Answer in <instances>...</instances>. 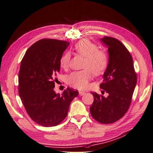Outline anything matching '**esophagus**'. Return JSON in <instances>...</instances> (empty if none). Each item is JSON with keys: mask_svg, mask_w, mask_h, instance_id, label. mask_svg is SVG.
I'll return each mask as SVG.
<instances>
[{"mask_svg": "<svg viewBox=\"0 0 153 153\" xmlns=\"http://www.w3.org/2000/svg\"><path fill=\"white\" fill-rule=\"evenodd\" d=\"M85 94V92H84V91H79V94H80V96H83V95H84Z\"/></svg>", "mask_w": 153, "mask_h": 153, "instance_id": "esophagus-1", "label": "esophagus"}]
</instances>
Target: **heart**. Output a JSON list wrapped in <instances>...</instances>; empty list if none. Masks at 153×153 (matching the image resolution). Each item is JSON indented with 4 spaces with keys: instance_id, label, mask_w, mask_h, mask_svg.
I'll return each instance as SVG.
<instances>
[{
    "instance_id": "b5f03b06",
    "label": "heart",
    "mask_w": 153,
    "mask_h": 153,
    "mask_svg": "<svg viewBox=\"0 0 153 153\" xmlns=\"http://www.w3.org/2000/svg\"><path fill=\"white\" fill-rule=\"evenodd\" d=\"M74 50L85 57L83 65L85 69L71 73L68 76V83L76 89H85L92 78V71L95 75H101L105 71L108 65V56L103 50L98 49L96 44L86 39L76 43ZM70 58V53L66 52L60 59V65L63 69L68 68Z\"/></svg>"
}]
</instances>
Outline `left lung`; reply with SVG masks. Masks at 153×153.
<instances>
[{
    "label": "left lung",
    "instance_id": "1",
    "mask_svg": "<svg viewBox=\"0 0 153 153\" xmlns=\"http://www.w3.org/2000/svg\"><path fill=\"white\" fill-rule=\"evenodd\" d=\"M101 42L108 47L109 61L104 73L103 82L100 84L101 92H107L104 97L96 92L90 107L91 114L97 121L111 124L122 118L130 106L137 84V74L133 59L126 47L118 39L104 37Z\"/></svg>",
    "mask_w": 153,
    "mask_h": 153
}]
</instances>
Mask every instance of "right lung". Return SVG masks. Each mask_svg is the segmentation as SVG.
<instances>
[{"instance_id":"obj_1","label":"right lung","mask_w":153,"mask_h":153,"mask_svg":"<svg viewBox=\"0 0 153 153\" xmlns=\"http://www.w3.org/2000/svg\"><path fill=\"white\" fill-rule=\"evenodd\" d=\"M69 45L68 41L43 39L27 50L18 76V92L29 117L45 127L55 126L68 115L78 91L67 88L61 95L53 91L60 59Z\"/></svg>"}]
</instances>
